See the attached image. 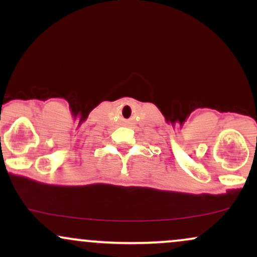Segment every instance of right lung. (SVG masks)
Listing matches in <instances>:
<instances>
[{
  "mask_svg": "<svg viewBox=\"0 0 257 257\" xmlns=\"http://www.w3.org/2000/svg\"><path fill=\"white\" fill-rule=\"evenodd\" d=\"M0 139H1V138H0Z\"/></svg>",
  "mask_w": 257,
  "mask_h": 257,
  "instance_id": "right-lung-1",
  "label": "right lung"
}]
</instances>
